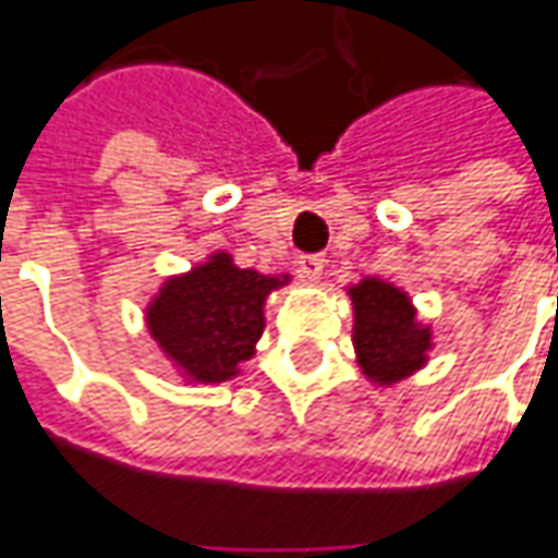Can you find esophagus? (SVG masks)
Instances as JSON below:
<instances>
[{"instance_id": "obj_1", "label": "esophagus", "mask_w": 558, "mask_h": 558, "mask_svg": "<svg viewBox=\"0 0 558 558\" xmlns=\"http://www.w3.org/2000/svg\"><path fill=\"white\" fill-rule=\"evenodd\" d=\"M323 266H326V257H323V254H301V257H298V269H301V276H307V279H320Z\"/></svg>"}]
</instances>
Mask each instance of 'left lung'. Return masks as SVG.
Segmentation results:
<instances>
[{"instance_id":"1","label":"left lung","mask_w":558,"mask_h":558,"mask_svg":"<svg viewBox=\"0 0 558 558\" xmlns=\"http://www.w3.org/2000/svg\"><path fill=\"white\" fill-rule=\"evenodd\" d=\"M354 301V349L357 364L376 383L411 376L430 351V329L414 323L408 294L389 282L364 279L351 289Z\"/></svg>"}]
</instances>
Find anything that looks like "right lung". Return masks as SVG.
I'll list each match as a JSON object with an SVG mask.
<instances>
[{
	"label": "right lung",
	"instance_id": "obj_1",
	"mask_svg": "<svg viewBox=\"0 0 558 558\" xmlns=\"http://www.w3.org/2000/svg\"><path fill=\"white\" fill-rule=\"evenodd\" d=\"M286 279L238 269L229 254L169 279L147 311L150 336L191 379L222 383L264 336V301Z\"/></svg>",
	"mask_w": 558,
	"mask_h": 558
}]
</instances>
